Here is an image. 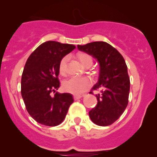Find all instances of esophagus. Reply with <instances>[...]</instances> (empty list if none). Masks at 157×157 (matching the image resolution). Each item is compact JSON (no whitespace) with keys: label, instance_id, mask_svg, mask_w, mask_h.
Wrapping results in <instances>:
<instances>
[{"label":"esophagus","instance_id":"esophagus-1","mask_svg":"<svg viewBox=\"0 0 157 157\" xmlns=\"http://www.w3.org/2000/svg\"><path fill=\"white\" fill-rule=\"evenodd\" d=\"M82 96H74V100H78V99L82 98Z\"/></svg>","mask_w":157,"mask_h":157}]
</instances>
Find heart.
<instances>
[{"label":"heart","instance_id":"1","mask_svg":"<svg viewBox=\"0 0 157 157\" xmlns=\"http://www.w3.org/2000/svg\"><path fill=\"white\" fill-rule=\"evenodd\" d=\"M76 59L80 63L85 67H90L93 63L92 58L86 53H78ZM67 61L68 58L64 57L62 59L59 65V71L60 75H65L67 71ZM92 86V81L87 77H71L65 80L62 83V88L65 92L73 94V95H82L86 91H87Z\"/></svg>","mask_w":157,"mask_h":157}]
</instances>
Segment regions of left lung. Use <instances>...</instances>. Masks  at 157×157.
I'll return each instance as SVG.
<instances>
[{"label":"left lung","instance_id":"obj_1","mask_svg":"<svg viewBox=\"0 0 157 157\" xmlns=\"http://www.w3.org/2000/svg\"><path fill=\"white\" fill-rule=\"evenodd\" d=\"M77 48L97 59L100 65L98 82L92 90L101 91L96 95L98 104L89 112V117L99 126L112 124L128 105L130 82L124 59L106 42H92Z\"/></svg>","mask_w":157,"mask_h":157}]
</instances>
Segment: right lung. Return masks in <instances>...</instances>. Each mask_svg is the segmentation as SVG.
Here are the masks:
<instances>
[{
  "mask_svg": "<svg viewBox=\"0 0 157 157\" xmlns=\"http://www.w3.org/2000/svg\"><path fill=\"white\" fill-rule=\"evenodd\" d=\"M75 48L55 41L43 43L26 62L21 81V93L26 109L39 124L56 126L61 124L72 102L71 94L59 93V65ZM55 92L54 97L50 95Z\"/></svg>",
  "mask_w": 157,
  "mask_h": 157,
  "instance_id": "obj_1",
  "label": "right lung"
}]
</instances>
